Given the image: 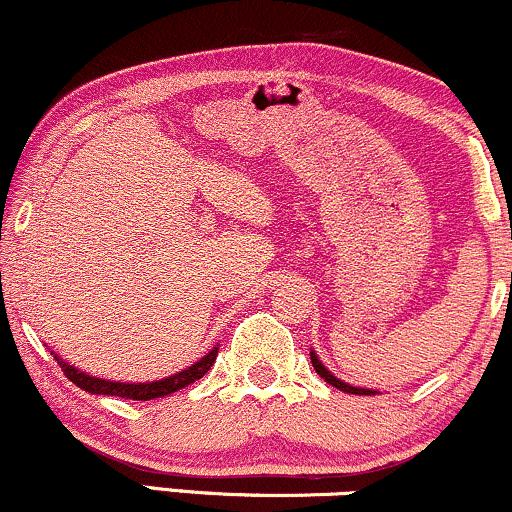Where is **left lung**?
Wrapping results in <instances>:
<instances>
[{"mask_svg": "<svg viewBox=\"0 0 512 512\" xmlns=\"http://www.w3.org/2000/svg\"><path fill=\"white\" fill-rule=\"evenodd\" d=\"M311 363H313V368H315V372H318L320 377H323V380L327 382V384H332V387H337L339 391H346V394H358V396H375V394H380V391H375V389H365V387H353V384H349V382H344V380H339V377H334L330 370L325 368L323 365V361H320L318 358V353H315L313 349H311Z\"/></svg>", "mask_w": 512, "mask_h": 512, "instance_id": "left-lung-1", "label": "left lung"}]
</instances>
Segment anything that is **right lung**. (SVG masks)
Here are the masks:
<instances>
[{"instance_id":"add662e5","label":"right lung","mask_w":512,"mask_h":512,"mask_svg":"<svg viewBox=\"0 0 512 512\" xmlns=\"http://www.w3.org/2000/svg\"><path fill=\"white\" fill-rule=\"evenodd\" d=\"M52 356L56 358V363L61 365L63 375L71 380L75 387L90 391V394L97 396H121V399H132V401H151V399H161V396L173 394V391L185 389L187 384H194L201 377L211 370V365L216 363L218 356V346H213L211 351L206 353L204 358H199L197 363L189 365V368L175 372V375L163 377V380H154V382H116V380H104V377H92L87 372H82L75 368V365L66 363L61 356H56L52 351Z\"/></svg>"}]
</instances>
